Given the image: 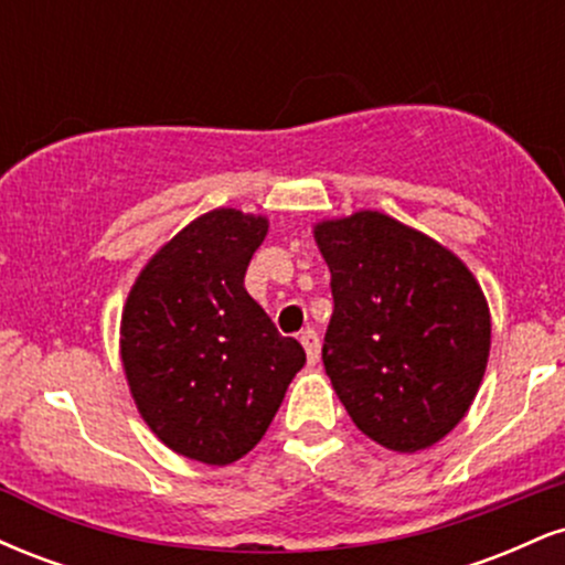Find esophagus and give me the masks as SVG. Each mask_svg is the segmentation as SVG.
<instances>
[{
    "label": "esophagus",
    "instance_id": "esophagus-1",
    "mask_svg": "<svg viewBox=\"0 0 565 565\" xmlns=\"http://www.w3.org/2000/svg\"><path fill=\"white\" fill-rule=\"evenodd\" d=\"M300 342H302L305 353H308V364H316L321 355V340H319V334H316V329H305V332L300 334Z\"/></svg>",
    "mask_w": 565,
    "mask_h": 565
}]
</instances>
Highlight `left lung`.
Wrapping results in <instances>:
<instances>
[{"instance_id":"1","label":"left lung","mask_w":565,"mask_h":565,"mask_svg":"<svg viewBox=\"0 0 565 565\" xmlns=\"http://www.w3.org/2000/svg\"><path fill=\"white\" fill-rule=\"evenodd\" d=\"M334 313L321 359L359 430L393 451L433 446L465 417L491 321L449 249L380 212L316 225Z\"/></svg>"}]
</instances>
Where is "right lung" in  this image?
I'll return each instance as SVG.
<instances>
[{
  "label": "right lung",
  "mask_w": 565,
  "mask_h": 565,
  "mask_svg": "<svg viewBox=\"0 0 565 565\" xmlns=\"http://www.w3.org/2000/svg\"><path fill=\"white\" fill-rule=\"evenodd\" d=\"M268 220L215 210L146 265L121 316V361L142 419L170 449L231 465L265 436L305 364L244 289Z\"/></svg>",
  "instance_id": "add662e5"
}]
</instances>
